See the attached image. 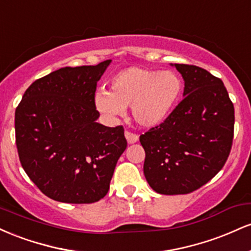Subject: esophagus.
<instances>
[{
    "label": "esophagus",
    "mask_w": 251,
    "mask_h": 251,
    "mask_svg": "<svg viewBox=\"0 0 251 251\" xmlns=\"http://www.w3.org/2000/svg\"><path fill=\"white\" fill-rule=\"evenodd\" d=\"M125 137L126 139H127L128 144H133L135 142H138V139H139L138 134H135L133 132H129V131H125Z\"/></svg>",
    "instance_id": "obj_1"
}]
</instances>
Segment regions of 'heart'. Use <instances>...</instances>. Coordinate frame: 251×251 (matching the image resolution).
<instances>
[{"label": "heart", "mask_w": 251, "mask_h": 251, "mask_svg": "<svg viewBox=\"0 0 251 251\" xmlns=\"http://www.w3.org/2000/svg\"><path fill=\"white\" fill-rule=\"evenodd\" d=\"M181 92L180 77L171 71H151L129 67L109 81V93L100 91L94 97L96 108L103 116H124L132 107L137 124L153 127L168 118Z\"/></svg>", "instance_id": "1"}]
</instances>
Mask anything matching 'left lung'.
<instances>
[{
	"label": "left lung",
	"mask_w": 251,
	"mask_h": 251,
	"mask_svg": "<svg viewBox=\"0 0 251 251\" xmlns=\"http://www.w3.org/2000/svg\"><path fill=\"white\" fill-rule=\"evenodd\" d=\"M175 67L185 81L183 100L139 138L145 150L144 175L162 195L190 194L211 180L234 140V103L223 81L198 66Z\"/></svg>",
	"instance_id": "8db88e82"
}]
</instances>
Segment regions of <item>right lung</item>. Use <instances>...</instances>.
<instances>
[{
  "label": "right lung",
  "instance_id": "add662e5",
  "mask_svg": "<svg viewBox=\"0 0 251 251\" xmlns=\"http://www.w3.org/2000/svg\"><path fill=\"white\" fill-rule=\"evenodd\" d=\"M109 62L51 72L31 83L16 107L20 162L51 200L89 204L108 192L118 159L127 146L122 125L97 123V82Z\"/></svg>",
  "mask_w": 251,
  "mask_h": 251
}]
</instances>
